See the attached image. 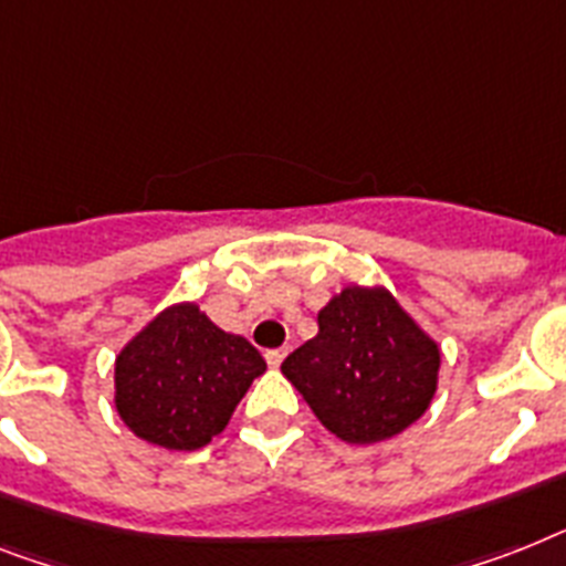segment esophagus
<instances>
[{"mask_svg":"<svg viewBox=\"0 0 566 566\" xmlns=\"http://www.w3.org/2000/svg\"><path fill=\"white\" fill-rule=\"evenodd\" d=\"M283 358H286V347L265 349V361H269V367H280V364H283Z\"/></svg>","mask_w":566,"mask_h":566,"instance_id":"esophagus-1","label":"esophagus"}]
</instances>
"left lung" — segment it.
<instances>
[{
    "label": "left lung",
    "mask_w": 566,
    "mask_h": 566,
    "mask_svg": "<svg viewBox=\"0 0 566 566\" xmlns=\"http://www.w3.org/2000/svg\"><path fill=\"white\" fill-rule=\"evenodd\" d=\"M440 344L385 286H349L317 312V335L280 364L326 431L349 446L385 442L431 408Z\"/></svg>",
    "instance_id": "obj_1"
}]
</instances>
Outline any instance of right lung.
Listing matches in <instances>:
<instances>
[{"mask_svg":"<svg viewBox=\"0 0 566 566\" xmlns=\"http://www.w3.org/2000/svg\"><path fill=\"white\" fill-rule=\"evenodd\" d=\"M263 373V356L242 335L219 329L199 303H172L115 356V410L138 440L196 451L226 431Z\"/></svg>","mask_w":566,"mask_h":566,"instance_id":"add662e5","label":"right lung"}]
</instances>
